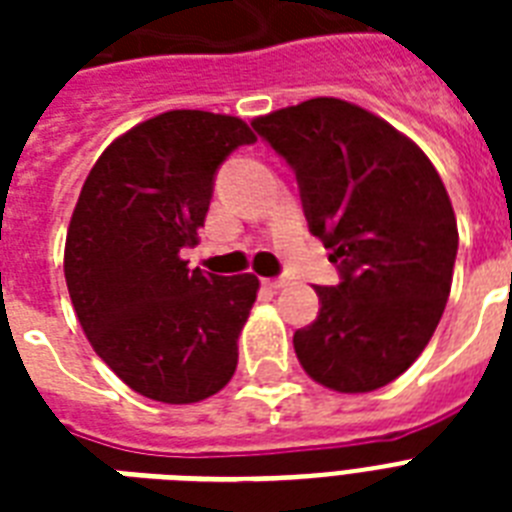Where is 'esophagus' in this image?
I'll return each instance as SVG.
<instances>
[{"label": "esophagus", "mask_w": 512, "mask_h": 512, "mask_svg": "<svg viewBox=\"0 0 512 512\" xmlns=\"http://www.w3.org/2000/svg\"><path fill=\"white\" fill-rule=\"evenodd\" d=\"M263 284L268 289H284L289 284V281L284 279V276H279V279H263Z\"/></svg>", "instance_id": "esophagus-1"}]
</instances>
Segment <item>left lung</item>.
<instances>
[{
	"label": "left lung",
	"mask_w": 512,
	"mask_h": 512,
	"mask_svg": "<svg viewBox=\"0 0 512 512\" xmlns=\"http://www.w3.org/2000/svg\"><path fill=\"white\" fill-rule=\"evenodd\" d=\"M257 135L295 170L313 236L340 284L295 332L313 380L369 393L417 361L452 289L457 220L436 167L380 116L337 98L257 116Z\"/></svg>",
	"instance_id": "obj_1"
}]
</instances>
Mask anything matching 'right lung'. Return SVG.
Segmentation results:
<instances>
[{"mask_svg":"<svg viewBox=\"0 0 512 512\" xmlns=\"http://www.w3.org/2000/svg\"><path fill=\"white\" fill-rule=\"evenodd\" d=\"M255 135L236 116L167 111L100 154L76 201L63 271L92 348L135 393L196 404L236 372L260 281L180 257L196 244L215 175Z\"/></svg>","mask_w":512,"mask_h":512,"instance_id":"add662e5","label":"right lung"}]
</instances>
